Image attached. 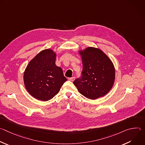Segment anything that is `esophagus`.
<instances>
[{"mask_svg":"<svg viewBox=\"0 0 145 145\" xmlns=\"http://www.w3.org/2000/svg\"><path fill=\"white\" fill-rule=\"evenodd\" d=\"M68 80L71 81H73L75 80V77H69L68 78Z\"/></svg>","mask_w":145,"mask_h":145,"instance_id":"34e87169","label":"esophagus"}]
</instances>
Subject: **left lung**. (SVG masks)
<instances>
[{
  "label": "left lung",
  "mask_w": 145,
  "mask_h": 145,
  "mask_svg": "<svg viewBox=\"0 0 145 145\" xmlns=\"http://www.w3.org/2000/svg\"><path fill=\"white\" fill-rule=\"evenodd\" d=\"M82 65V77L73 84L87 98L96 99L105 96L112 88L115 79L114 64L101 49L87 47L77 51Z\"/></svg>",
  "instance_id": "1"
}]
</instances>
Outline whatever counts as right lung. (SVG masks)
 Returning a JSON list of instances; mask_svg holds the SVG:
<instances>
[{
    "label": "right lung",
    "instance_id": "add662e5",
    "mask_svg": "<svg viewBox=\"0 0 145 145\" xmlns=\"http://www.w3.org/2000/svg\"><path fill=\"white\" fill-rule=\"evenodd\" d=\"M57 53L51 49L40 51L30 60L24 73L25 87L31 96L48 101L56 95L67 80L56 65Z\"/></svg>",
    "mask_w": 145,
    "mask_h": 145
}]
</instances>
